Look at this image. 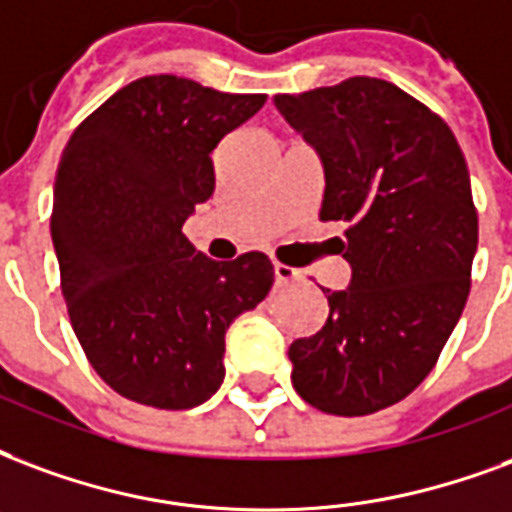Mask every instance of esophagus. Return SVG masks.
<instances>
[{
    "label": "esophagus",
    "instance_id": "1",
    "mask_svg": "<svg viewBox=\"0 0 512 512\" xmlns=\"http://www.w3.org/2000/svg\"><path fill=\"white\" fill-rule=\"evenodd\" d=\"M274 276H276V285H290V282H298L301 274L295 271V268L285 266V263H274Z\"/></svg>",
    "mask_w": 512,
    "mask_h": 512
}]
</instances>
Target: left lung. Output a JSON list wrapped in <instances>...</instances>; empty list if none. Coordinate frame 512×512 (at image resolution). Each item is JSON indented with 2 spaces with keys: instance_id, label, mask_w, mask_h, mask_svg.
I'll return each instance as SVG.
<instances>
[{
  "instance_id": "left-lung-1",
  "label": "left lung",
  "mask_w": 512,
  "mask_h": 512,
  "mask_svg": "<svg viewBox=\"0 0 512 512\" xmlns=\"http://www.w3.org/2000/svg\"><path fill=\"white\" fill-rule=\"evenodd\" d=\"M276 108L320 154V219L347 222V290L328 320L290 344L293 388L328 415H372L434 369L469 295L478 211L456 135L380 78H347Z\"/></svg>"
}]
</instances>
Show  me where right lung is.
Wrapping results in <instances>:
<instances>
[{
  "label": "right lung",
  "instance_id": "right-lung-1",
  "mask_svg": "<svg viewBox=\"0 0 512 512\" xmlns=\"http://www.w3.org/2000/svg\"><path fill=\"white\" fill-rule=\"evenodd\" d=\"M263 102L146 75L64 146L51 214L62 293L94 372L124 399L157 410L211 399L227 328L274 285L263 252L217 263L181 233L214 192L211 151Z\"/></svg>",
  "mask_w": 512,
  "mask_h": 512
}]
</instances>
